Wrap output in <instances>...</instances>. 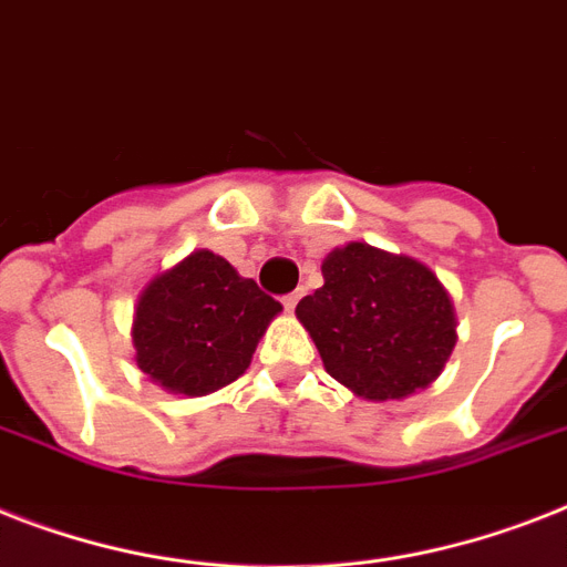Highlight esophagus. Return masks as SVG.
Returning <instances> with one entry per match:
<instances>
[{
	"instance_id": "esophagus-1",
	"label": "esophagus",
	"mask_w": 567,
	"mask_h": 567,
	"mask_svg": "<svg viewBox=\"0 0 567 567\" xmlns=\"http://www.w3.org/2000/svg\"><path fill=\"white\" fill-rule=\"evenodd\" d=\"M299 297H302V291L285 293V297H282V306L288 308V311H293V308H297V302H299Z\"/></svg>"
}]
</instances>
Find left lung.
Returning a JSON list of instances; mask_svg holds the SVG:
<instances>
[{"instance_id":"8db88e82","label":"left lung","mask_w":567,"mask_h":567,"mask_svg":"<svg viewBox=\"0 0 567 567\" xmlns=\"http://www.w3.org/2000/svg\"><path fill=\"white\" fill-rule=\"evenodd\" d=\"M323 279V288L299 299L297 317L331 379L388 402L443 372L457 323L449 293L425 265L355 241L326 256Z\"/></svg>"}]
</instances>
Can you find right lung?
Returning <instances> with one entry per match:
<instances>
[{
  "label": "right lung",
  "mask_w": 567,
  "mask_h": 567,
  "mask_svg": "<svg viewBox=\"0 0 567 567\" xmlns=\"http://www.w3.org/2000/svg\"><path fill=\"white\" fill-rule=\"evenodd\" d=\"M279 311L282 306L227 259L197 250L142 291L133 320L136 363L165 390L215 393L250 367Z\"/></svg>",
  "instance_id": "obj_1"
}]
</instances>
